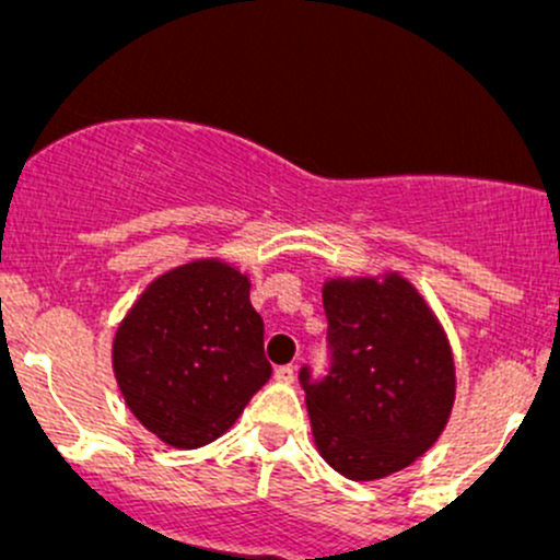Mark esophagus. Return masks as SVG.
<instances>
[{
    "label": "esophagus",
    "instance_id": "obj_1",
    "mask_svg": "<svg viewBox=\"0 0 560 560\" xmlns=\"http://www.w3.org/2000/svg\"><path fill=\"white\" fill-rule=\"evenodd\" d=\"M294 376H298V369H294V365H279V369H276V382L292 384Z\"/></svg>",
    "mask_w": 560,
    "mask_h": 560
}]
</instances>
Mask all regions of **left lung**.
Here are the masks:
<instances>
[{
	"mask_svg": "<svg viewBox=\"0 0 560 560\" xmlns=\"http://www.w3.org/2000/svg\"><path fill=\"white\" fill-rule=\"evenodd\" d=\"M331 365H302L318 453L352 481L389 477L434 445L455 400V363L440 320L410 281L324 284Z\"/></svg>",
	"mask_w": 560,
	"mask_h": 560,
	"instance_id": "1",
	"label": "left lung"
}]
</instances>
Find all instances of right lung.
I'll return each instance as SVG.
<instances>
[{"mask_svg":"<svg viewBox=\"0 0 560 560\" xmlns=\"http://www.w3.org/2000/svg\"><path fill=\"white\" fill-rule=\"evenodd\" d=\"M249 279L221 260H195L152 281L113 342V369L131 413L173 447L213 442L271 378Z\"/></svg>","mask_w":560,"mask_h":560,"instance_id":"1","label":"right lung"}]
</instances>
